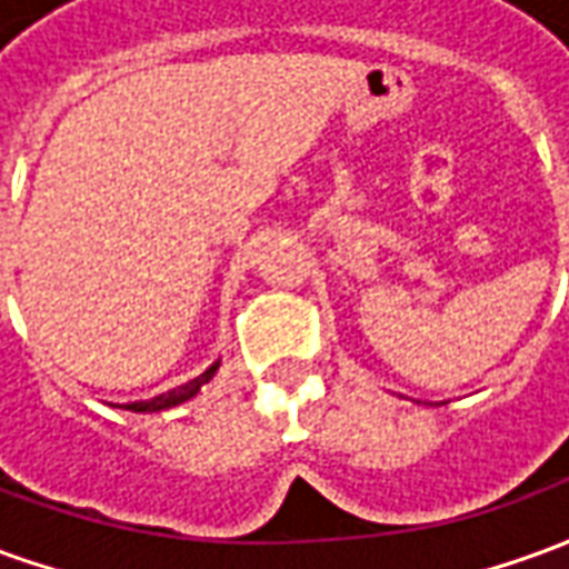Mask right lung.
Returning <instances> with one entry per match:
<instances>
[{
	"label": "right lung",
	"instance_id": "add662e5",
	"mask_svg": "<svg viewBox=\"0 0 569 569\" xmlns=\"http://www.w3.org/2000/svg\"><path fill=\"white\" fill-rule=\"evenodd\" d=\"M216 369H219V359L212 362L210 369L203 371L200 378H194V381L182 383V387H176V390H170V393H161L154 396V399H149V402H128V411H167V408H176L182 406V402H188V399H194V396L207 387V383L212 381V375H216Z\"/></svg>",
	"mask_w": 569,
	"mask_h": 569
}]
</instances>
